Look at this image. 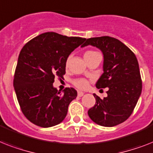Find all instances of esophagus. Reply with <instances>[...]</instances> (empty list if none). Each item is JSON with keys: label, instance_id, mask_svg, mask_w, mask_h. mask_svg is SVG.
<instances>
[{"label": "esophagus", "instance_id": "1", "mask_svg": "<svg viewBox=\"0 0 153 153\" xmlns=\"http://www.w3.org/2000/svg\"><path fill=\"white\" fill-rule=\"evenodd\" d=\"M83 95H84V93H83V92H82V91L78 92V97H82Z\"/></svg>", "mask_w": 153, "mask_h": 153}]
</instances>
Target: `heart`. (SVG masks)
Listing matches in <instances>:
<instances>
[{"label": "heart", "mask_w": 153, "mask_h": 153, "mask_svg": "<svg viewBox=\"0 0 153 153\" xmlns=\"http://www.w3.org/2000/svg\"><path fill=\"white\" fill-rule=\"evenodd\" d=\"M95 53V52H93V51H88V52H86L85 54H89V53ZM68 61H67V64H68ZM73 84H74L77 88L82 89H85V88L87 87L88 85H89V82L85 79H78L73 81Z\"/></svg>", "instance_id": "b5f03b06"}]
</instances>
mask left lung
Masks as SVG:
<instances>
[{"label":"left lung","mask_w":153,"mask_h":153,"mask_svg":"<svg viewBox=\"0 0 153 153\" xmlns=\"http://www.w3.org/2000/svg\"><path fill=\"white\" fill-rule=\"evenodd\" d=\"M89 45L99 48L104 56V73L97 82V88L108 87V90L104 99L94 94L96 104L88 115L100 126H116L130 117L141 96L142 82L138 62L134 53L116 38H88L81 47Z\"/></svg>","instance_id":"left-lung-1"}]
</instances>
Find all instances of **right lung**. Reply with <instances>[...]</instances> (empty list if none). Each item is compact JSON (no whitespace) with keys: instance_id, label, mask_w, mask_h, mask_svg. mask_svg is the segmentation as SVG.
Returning a JSON list of instances; mask_svg holds the SVG:
<instances>
[{"instance_id":"right-lung-1","label":"right lung","mask_w":153,"mask_h":153,"mask_svg":"<svg viewBox=\"0 0 153 153\" xmlns=\"http://www.w3.org/2000/svg\"><path fill=\"white\" fill-rule=\"evenodd\" d=\"M85 41L79 37L46 32L23 47L13 85L23 115L33 124L51 127L65 119L77 91L66 88L63 93L58 92L53 84L55 77L63 78L68 56Z\"/></svg>"}]
</instances>
